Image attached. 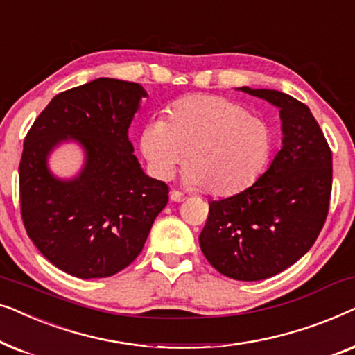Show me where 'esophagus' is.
Segmentation results:
<instances>
[{"label":"esophagus","mask_w":355,"mask_h":355,"mask_svg":"<svg viewBox=\"0 0 355 355\" xmlns=\"http://www.w3.org/2000/svg\"><path fill=\"white\" fill-rule=\"evenodd\" d=\"M169 198H171L173 202H184L186 200V196L179 191H171V193H169Z\"/></svg>","instance_id":"esophagus-1"}]
</instances>
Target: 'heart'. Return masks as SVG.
Wrapping results in <instances>:
<instances>
[{"mask_svg": "<svg viewBox=\"0 0 355 355\" xmlns=\"http://www.w3.org/2000/svg\"><path fill=\"white\" fill-rule=\"evenodd\" d=\"M140 150L155 178H173L187 157L184 179L211 196H234L265 171L273 130L244 106L218 95H189L153 119L140 135Z\"/></svg>", "mask_w": 355, "mask_h": 355, "instance_id": "1", "label": "heart"}]
</instances>
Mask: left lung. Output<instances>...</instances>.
I'll use <instances>...</instances> for the list:
<instances>
[{
  "instance_id": "obj_1",
  "label": "left lung",
  "mask_w": 355,
  "mask_h": 355,
  "mask_svg": "<svg viewBox=\"0 0 355 355\" xmlns=\"http://www.w3.org/2000/svg\"><path fill=\"white\" fill-rule=\"evenodd\" d=\"M239 90L279 108L283 147L250 187L208 202L198 242L221 275L260 281L289 268L317 241L328 215L333 158L307 105L278 90Z\"/></svg>"
}]
</instances>
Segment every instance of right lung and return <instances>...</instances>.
Wrapping results in <instances>:
<instances>
[{"label":"right lung","instance_id":"1","mask_svg":"<svg viewBox=\"0 0 355 355\" xmlns=\"http://www.w3.org/2000/svg\"><path fill=\"white\" fill-rule=\"evenodd\" d=\"M147 92L100 77L56 95L24 140L19 164L26 231L46 260L82 279L106 278L142 252L169 189L144 173L129 128ZM76 141L85 164L74 178L51 173L58 144Z\"/></svg>","mask_w":355,"mask_h":355}]
</instances>
